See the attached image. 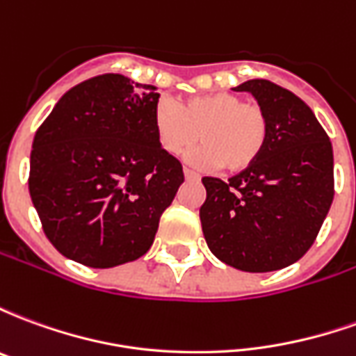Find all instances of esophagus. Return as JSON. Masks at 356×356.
<instances>
[{"instance_id": "obj_1", "label": "esophagus", "mask_w": 356, "mask_h": 356, "mask_svg": "<svg viewBox=\"0 0 356 356\" xmlns=\"http://www.w3.org/2000/svg\"><path fill=\"white\" fill-rule=\"evenodd\" d=\"M183 173H185V179H186V181H200V177H198V175H196L194 171L185 170V171H183Z\"/></svg>"}]
</instances>
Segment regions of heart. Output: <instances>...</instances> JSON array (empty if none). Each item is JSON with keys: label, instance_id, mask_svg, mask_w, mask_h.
Masks as SVG:
<instances>
[{"label": "heart", "instance_id": "obj_1", "mask_svg": "<svg viewBox=\"0 0 356 356\" xmlns=\"http://www.w3.org/2000/svg\"><path fill=\"white\" fill-rule=\"evenodd\" d=\"M152 125L165 154H185L200 137L204 145L194 150L191 160L200 168H221L227 173L252 168L268 135L263 108L225 91L188 97L181 104L163 99L156 104Z\"/></svg>", "mask_w": 356, "mask_h": 356}]
</instances>
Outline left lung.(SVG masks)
<instances>
[{"instance_id":"left-lung-1","label":"left lung","mask_w":356,"mask_h":356,"mask_svg":"<svg viewBox=\"0 0 356 356\" xmlns=\"http://www.w3.org/2000/svg\"><path fill=\"white\" fill-rule=\"evenodd\" d=\"M234 91L254 95L267 114L259 160L227 183L204 177V238L219 261L246 273L296 263L313 246L334 200V152L313 110L288 89L250 80Z\"/></svg>"}]
</instances>
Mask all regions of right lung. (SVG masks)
<instances>
[{
  "mask_svg": "<svg viewBox=\"0 0 356 356\" xmlns=\"http://www.w3.org/2000/svg\"><path fill=\"white\" fill-rule=\"evenodd\" d=\"M156 89L102 74L66 91L35 133L32 204L72 261L110 268L139 259L185 181L156 139Z\"/></svg>",
  "mask_w": 356,
  "mask_h": 356,
  "instance_id": "obj_1",
  "label": "right lung"
}]
</instances>
